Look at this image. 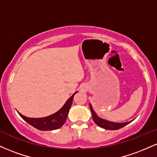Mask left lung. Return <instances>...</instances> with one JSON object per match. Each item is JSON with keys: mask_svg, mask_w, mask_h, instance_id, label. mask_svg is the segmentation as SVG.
Masks as SVG:
<instances>
[{"mask_svg": "<svg viewBox=\"0 0 157 157\" xmlns=\"http://www.w3.org/2000/svg\"><path fill=\"white\" fill-rule=\"evenodd\" d=\"M90 105V109H91V114H92L93 117V120L94 121L95 123L97 124V125L100 126V128H102L104 129H107V130H117V129L121 128L124 127V126L127 125L128 124H129L130 122H131L133 120L129 122H111V121H109V120H104V119L100 118V117L97 116V114L94 111L92 105L89 103Z\"/></svg>", "mask_w": 157, "mask_h": 157, "instance_id": "8db88e82", "label": "left lung"}]
</instances>
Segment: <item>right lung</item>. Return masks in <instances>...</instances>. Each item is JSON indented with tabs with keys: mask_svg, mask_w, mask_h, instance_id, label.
I'll list each match as a JSON object with an SVG mask.
<instances>
[{
	"mask_svg": "<svg viewBox=\"0 0 157 157\" xmlns=\"http://www.w3.org/2000/svg\"><path fill=\"white\" fill-rule=\"evenodd\" d=\"M77 92L76 91L71 97L68 99L67 101L64 104L61 109L53 114L42 118H30L23 116L19 113L20 116L29 124L35 127V128L40 131H52L56 130L62 127L63 125L66 122L67 118L68 111L72 104L73 98L75 94Z\"/></svg>",
	"mask_w": 157,
	"mask_h": 157,
	"instance_id": "1",
	"label": "right lung"
}]
</instances>
